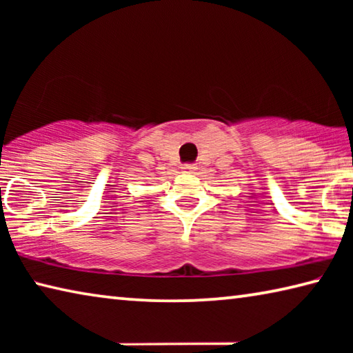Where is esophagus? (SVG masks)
<instances>
[{
  "mask_svg": "<svg viewBox=\"0 0 353 353\" xmlns=\"http://www.w3.org/2000/svg\"><path fill=\"white\" fill-rule=\"evenodd\" d=\"M181 168H182L183 172H193V171H196V165H193V163H183Z\"/></svg>",
  "mask_w": 353,
  "mask_h": 353,
  "instance_id": "34e87169",
  "label": "esophagus"
}]
</instances>
